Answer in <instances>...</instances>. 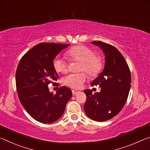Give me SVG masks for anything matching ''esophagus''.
<instances>
[{"label": "esophagus", "instance_id": "esophagus-1", "mask_svg": "<svg viewBox=\"0 0 150 150\" xmlns=\"http://www.w3.org/2000/svg\"><path fill=\"white\" fill-rule=\"evenodd\" d=\"M79 93V91H75V90H73L72 91V93H73V95H77V94H78Z\"/></svg>", "mask_w": 150, "mask_h": 150}]
</instances>
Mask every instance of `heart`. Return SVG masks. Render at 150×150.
Listing matches in <instances>:
<instances>
[{"mask_svg":"<svg viewBox=\"0 0 150 150\" xmlns=\"http://www.w3.org/2000/svg\"><path fill=\"white\" fill-rule=\"evenodd\" d=\"M71 61L80 62V71H86L88 75L95 77L99 74L103 68V60L99 55H95V52L84 45L73 46L66 52ZM55 70L60 73H66L69 70V63L64 58L57 56L53 61ZM87 79L85 73L70 74L63 79V83L73 88H80Z\"/></svg>","mask_w":150,"mask_h":150,"instance_id":"obj_1","label":"heart"}]
</instances>
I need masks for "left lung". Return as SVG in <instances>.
<instances>
[{"label":"left lung","mask_w":150,"mask_h":150,"mask_svg":"<svg viewBox=\"0 0 150 150\" xmlns=\"http://www.w3.org/2000/svg\"><path fill=\"white\" fill-rule=\"evenodd\" d=\"M91 44L99 47L105 56L103 71L91 83L99 85V93L85 89L87 99L84 105L86 115L93 120L104 122L117 115L124 107L131 87L128 65L115 47L100 41Z\"/></svg>","instance_id":"obj_1"}]
</instances>
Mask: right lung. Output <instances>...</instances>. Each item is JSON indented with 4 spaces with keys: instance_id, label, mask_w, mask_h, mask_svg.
<instances>
[{
    "instance_id": "add662e5",
    "label": "right lung",
    "mask_w": 150,
    "mask_h": 150,
    "mask_svg": "<svg viewBox=\"0 0 150 150\" xmlns=\"http://www.w3.org/2000/svg\"><path fill=\"white\" fill-rule=\"evenodd\" d=\"M69 45L41 43L25 54L18 65L16 85L20 103L33 118L42 123H52L59 119L71 98V91L64 86L55 95L48 88L58 78L53 61Z\"/></svg>"
}]
</instances>
